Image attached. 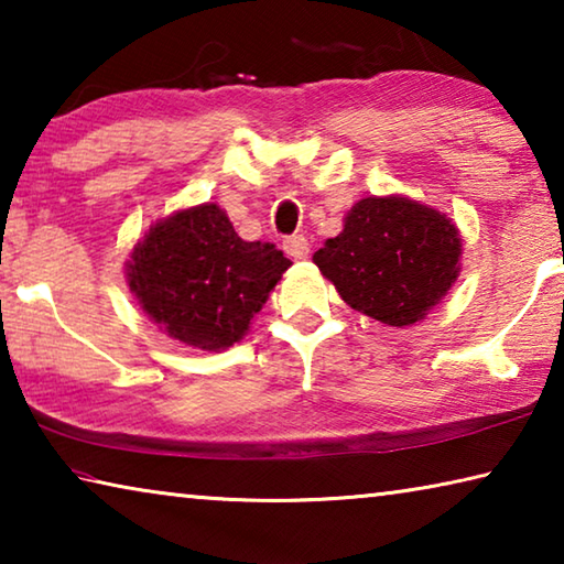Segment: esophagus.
I'll return each instance as SVG.
<instances>
[{"label": "esophagus", "mask_w": 564, "mask_h": 564, "mask_svg": "<svg viewBox=\"0 0 564 564\" xmlns=\"http://www.w3.org/2000/svg\"><path fill=\"white\" fill-rule=\"evenodd\" d=\"M283 251L291 256V259H308L311 253V243L308 238L303 234H293V236H285L283 238Z\"/></svg>", "instance_id": "esophagus-1"}]
</instances>
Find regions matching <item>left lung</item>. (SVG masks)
Here are the masks:
<instances>
[{
  "instance_id": "obj_1",
  "label": "left lung",
  "mask_w": 564,
  "mask_h": 564,
  "mask_svg": "<svg viewBox=\"0 0 564 564\" xmlns=\"http://www.w3.org/2000/svg\"><path fill=\"white\" fill-rule=\"evenodd\" d=\"M460 236L451 218L398 196L350 208L346 228L313 261L350 308L388 326H410L457 279Z\"/></svg>"
}]
</instances>
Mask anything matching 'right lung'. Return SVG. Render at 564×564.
I'll use <instances>...</instances> for the list:
<instances>
[{
  "label": "right lung",
  "mask_w": 564,
  "mask_h": 564,
  "mask_svg": "<svg viewBox=\"0 0 564 564\" xmlns=\"http://www.w3.org/2000/svg\"><path fill=\"white\" fill-rule=\"evenodd\" d=\"M291 261L273 243L243 241L216 204L181 212L133 248L129 285L171 338L221 350L248 330Z\"/></svg>",
  "instance_id": "add662e5"
}]
</instances>
